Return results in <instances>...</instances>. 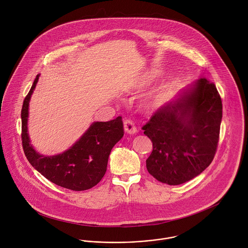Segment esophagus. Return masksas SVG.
<instances>
[{
    "label": "esophagus",
    "mask_w": 248,
    "mask_h": 248,
    "mask_svg": "<svg viewBox=\"0 0 248 248\" xmlns=\"http://www.w3.org/2000/svg\"><path fill=\"white\" fill-rule=\"evenodd\" d=\"M124 130L128 134H136L138 132L137 127L135 126V123L130 119L124 120Z\"/></svg>",
    "instance_id": "obj_1"
}]
</instances>
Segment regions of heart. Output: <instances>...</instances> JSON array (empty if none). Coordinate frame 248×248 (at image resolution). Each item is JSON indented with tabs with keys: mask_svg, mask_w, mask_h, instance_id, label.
Returning <instances> with one entry per match:
<instances>
[{
	"mask_svg": "<svg viewBox=\"0 0 248 248\" xmlns=\"http://www.w3.org/2000/svg\"><path fill=\"white\" fill-rule=\"evenodd\" d=\"M162 100H163V96L161 94H155L149 99L148 105L151 108H156V107L159 106V104L162 102Z\"/></svg>",
	"mask_w": 248,
	"mask_h": 248,
	"instance_id": "1",
	"label": "heart"
}]
</instances>
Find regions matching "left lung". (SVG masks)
I'll list each match as a JSON object with an SVG mask.
<instances>
[{
    "label": "left lung",
    "instance_id": "1",
    "mask_svg": "<svg viewBox=\"0 0 248 248\" xmlns=\"http://www.w3.org/2000/svg\"><path fill=\"white\" fill-rule=\"evenodd\" d=\"M222 104L215 84L201 78L159 108L142 127L153 142L148 172L178 185L199 176L212 162L219 139Z\"/></svg>",
    "mask_w": 248,
    "mask_h": 248
}]
</instances>
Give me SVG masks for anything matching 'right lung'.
I'll return each mask as SVG.
<instances>
[{"label": "right lung", "mask_w": 248, "mask_h": 248, "mask_svg": "<svg viewBox=\"0 0 248 248\" xmlns=\"http://www.w3.org/2000/svg\"><path fill=\"white\" fill-rule=\"evenodd\" d=\"M39 79L36 76L22 107V144L25 155L36 170L52 183L73 191H84L95 186L104 177L112 147L123 135L122 117L108 122H94L66 152L46 156L31 144L28 134L29 104Z\"/></svg>", "instance_id": "1"}]
</instances>
